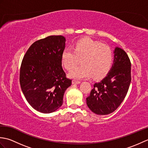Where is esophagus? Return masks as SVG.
Returning <instances> with one entry per match:
<instances>
[{"label": "esophagus", "instance_id": "1", "mask_svg": "<svg viewBox=\"0 0 148 148\" xmlns=\"http://www.w3.org/2000/svg\"><path fill=\"white\" fill-rule=\"evenodd\" d=\"M81 83V81H77V80H73L72 81V84H79Z\"/></svg>", "mask_w": 148, "mask_h": 148}]
</instances>
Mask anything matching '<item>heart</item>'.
<instances>
[{"instance_id":"b5f03b06","label":"heart","mask_w":148,"mask_h":148,"mask_svg":"<svg viewBox=\"0 0 148 148\" xmlns=\"http://www.w3.org/2000/svg\"><path fill=\"white\" fill-rule=\"evenodd\" d=\"M61 58L63 65L69 71L81 60L82 65L72 69L69 72V76L73 79H81L91 76L99 79L104 76L111 69L112 52L108 45L85 37L77 40L73 49L65 48Z\"/></svg>"}]
</instances>
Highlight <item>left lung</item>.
Returning a JSON list of instances; mask_svg holds the SVG:
<instances>
[{"mask_svg": "<svg viewBox=\"0 0 148 148\" xmlns=\"http://www.w3.org/2000/svg\"><path fill=\"white\" fill-rule=\"evenodd\" d=\"M114 64L108 75L94 84L86 103L90 109L99 115L114 112L126 97L131 82V62L123 49L114 51Z\"/></svg>", "mask_w": 148, "mask_h": 148, "instance_id": "left-lung-1", "label": "left lung"}]
</instances>
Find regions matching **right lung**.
I'll return each mask as SVG.
<instances>
[{"instance_id":"1","label":"right lung","mask_w":148,"mask_h":148,"mask_svg":"<svg viewBox=\"0 0 148 148\" xmlns=\"http://www.w3.org/2000/svg\"><path fill=\"white\" fill-rule=\"evenodd\" d=\"M65 39L51 36L34 42L22 60L20 83L27 102L42 113L55 111L72 80L66 77L62 65Z\"/></svg>"}]
</instances>
